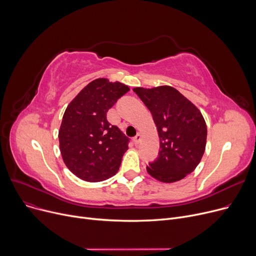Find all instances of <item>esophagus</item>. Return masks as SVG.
Instances as JSON below:
<instances>
[{"label": "esophagus", "mask_w": 256, "mask_h": 256, "mask_svg": "<svg viewBox=\"0 0 256 256\" xmlns=\"http://www.w3.org/2000/svg\"><path fill=\"white\" fill-rule=\"evenodd\" d=\"M133 140H134V144H138L140 142V140H142V134H140V133H138L136 136H135V138H133Z\"/></svg>", "instance_id": "1"}]
</instances>
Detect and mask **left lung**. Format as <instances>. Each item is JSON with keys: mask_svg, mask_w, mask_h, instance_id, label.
<instances>
[{"mask_svg": "<svg viewBox=\"0 0 256 256\" xmlns=\"http://www.w3.org/2000/svg\"><path fill=\"white\" fill-rule=\"evenodd\" d=\"M151 112L160 138L158 158L146 172L163 183H174L200 164L206 144V125L195 105L170 86L134 88Z\"/></svg>", "mask_w": 256, "mask_h": 256, "instance_id": "8db88e82", "label": "left lung"}]
</instances>
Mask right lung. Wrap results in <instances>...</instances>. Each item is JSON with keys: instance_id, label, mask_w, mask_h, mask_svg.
<instances>
[{"instance_id": "right-lung-1", "label": "right lung", "mask_w": 256, "mask_h": 256, "mask_svg": "<svg viewBox=\"0 0 256 256\" xmlns=\"http://www.w3.org/2000/svg\"><path fill=\"white\" fill-rule=\"evenodd\" d=\"M129 90L97 78L68 104L58 130L60 151L69 170L84 181H104L120 168L129 138L108 121L106 112Z\"/></svg>"}]
</instances>
